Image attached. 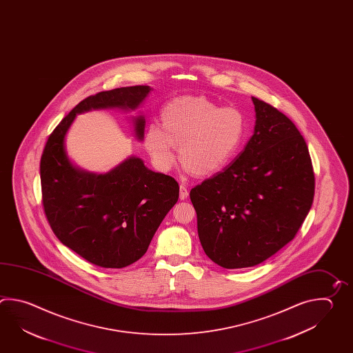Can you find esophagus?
<instances>
[{
    "mask_svg": "<svg viewBox=\"0 0 353 353\" xmlns=\"http://www.w3.org/2000/svg\"><path fill=\"white\" fill-rule=\"evenodd\" d=\"M188 197V188L183 185V183H181L180 185V199L181 200H186Z\"/></svg>",
    "mask_w": 353,
    "mask_h": 353,
    "instance_id": "esophagus-1",
    "label": "esophagus"
}]
</instances>
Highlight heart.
I'll return each instance as SVG.
<instances>
[{
  "mask_svg": "<svg viewBox=\"0 0 353 353\" xmlns=\"http://www.w3.org/2000/svg\"><path fill=\"white\" fill-rule=\"evenodd\" d=\"M162 124L151 122L144 145L154 165L170 171L177 145L183 167L196 176L220 172L238 153L245 136V119L238 109L220 108L205 97L185 95L167 103Z\"/></svg>",
  "mask_w": 353,
  "mask_h": 353,
  "instance_id": "obj_1",
  "label": "heart"
}]
</instances>
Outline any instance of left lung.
Wrapping results in <instances>:
<instances>
[{
	"mask_svg": "<svg viewBox=\"0 0 353 353\" xmlns=\"http://www.w3.org/2000/svg\"><path fill=\"white\" fill-rule=\"evenodd\" d=\"M256 122L244 151L190 191L210 259L226 269L258 265L295 238L314 197L310 151L287 115L252 97Z\"/></svg>",
	"mask_w": 353,
	"mask_h": 353,
	"instance_id": "obj_1",
	"label": "left lung"
}]
</instances>
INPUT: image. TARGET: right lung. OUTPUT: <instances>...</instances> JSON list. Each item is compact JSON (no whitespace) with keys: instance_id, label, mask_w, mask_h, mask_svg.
<instances>
[{"instance_id":"obj_1","label":"right lung","mask_w":353,"mask_h":353,"mask_svg":"<svg viewBox=\"0 0 353 353\" xmlns=\"http://www.w3.org/2000/svg\"><path fill=\"white\" fill-rule=\"evenodd\" d=\"M147 85L117 88L80 101L52 130L40 161L43 212L55 236L90 264L121 269L141 259L167 212L179 200L177 181L148 170L136 157L105 174L83 172L65 154L75 115L108 107L136 109ZM143 117L136 134L143 138Z\"/></svg>"}]
</instances>
